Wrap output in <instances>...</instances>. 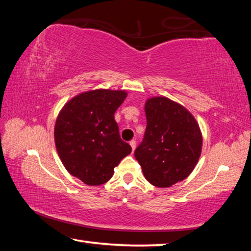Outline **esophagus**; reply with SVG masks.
<instances>
[{
  "label": "esophagus",
  "instance_id": "obj_1",
  "mask_svg": "<svg viewBox=\"0 0 251 251\" xmlns=\"http://www.w3.org/2000/svg\"><path fill=\"white\" fill-rule=\"evenodd\" d=\"M129 145H130V147H131V150H133V151H134L135 148H136V142L134 141V139H133V141L129 142Z\"/></svg>",
  "mask_w": 251,
  "mask_h": 251
}]
</instances>
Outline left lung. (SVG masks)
<instances>
[{
    "instance_id": "left-lung-1",
    "label": "left lung",
    "mask_w": 251,
    "mask_h": 251,
    "mask_svg": "<svg viewBox=\"0 0 251 251\" xmlns=\"http://www.w3.org/2000/svg\"><path fill=\"white\" fill-rule=\"evenodd\" d=\"M145 113V135L135 158L151 185L166 188L194 171L201 154V131L192 114L167 97L147 100Z\"/></svg>"
}]
</instances>
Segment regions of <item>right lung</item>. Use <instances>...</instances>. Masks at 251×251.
<instances>
[{"instance_id":"obj_1","label":"right lung","mask_w":251,"mask_h":251,"mask_svg":"<svg viewBox=\"0 0 251 251\" xmlns=\"http://www.w3.org/2000/svg\"><path fill=\"white\" fill-rule=\"evenodd\" d=\"M125 91L80 93L59 112L54 128L55 146L71 175L90 186L105 184L120 161L130 154L114 118L126 99Z\"/></svg>"}]
</instances>
